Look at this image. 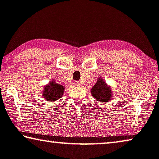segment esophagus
<instances>
[{
    "mask_svg": "<svg viewBox=\"0 0 159 159\" xmlns=\"http://www.w3.org/2000/svg\"><path fill=\"white\" fill-rule=\"evenodd\" d=\"M74 85H75V86H80V83H79V81H75V82L74 83Z\"/></svg>",
    "mask_w": 159,
    "mask_h": 159,
    "instance_id": "34e87169",
    "label": "esophagus"
}]
</instances>
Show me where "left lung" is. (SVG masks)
<instances>
[{
  "mask_svg": "<svg viewBox=\"0 0 159 159\" xmlns=\"http://www.w3.org/2000/svg\"><path fill=\"white\" fill-rule=\"evenodd\" d=\"M91 94L93 97L101 103H107L112 98L113 91L111 86L104 81L102 77H98L96 84L91 89Z\"/></svg>",
  "mask_w": 159,
  "mask_h": 159,
  "instance_id": "obj_1",
  "label": "left lung"
}]
</instances>
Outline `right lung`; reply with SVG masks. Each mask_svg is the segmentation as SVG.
I'll return each instance as SVG.
<instances>
[{
  "label": "right lung",
  "mask_w": 159,
  "mask_h": 159,
  "mask_svg": "<svg viewBox=\"0 0 159 159\" xmlns=\"http://www.w3.org/2000/svg\"><path fill=\"white\" fill-rule=\"evenodd\" d=\"M65 87L57 84L55 80H52L44 86L43 90V97L48 101H56L63 97Z\"/></svg>",
  "instance_id": "right-lung-1"
}]
</instances>
